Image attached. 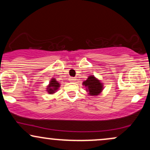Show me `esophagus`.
<instances>
[{
  "label": "esophagus",
  "instance_id": "1",
  "mask_svg": "<svg viewBox=\"0 0 150 150\" xmlns=\"http://www.w3.org/2000/svg\"><path fill=\"white\" fill-rule=\"evenodd\" d=\"M69 80L70 82H75V81L76 80V78H75V77H70Z\"/></svg>",
  "mask_w": 150,
  "mask_h": 150
}]
</instances>
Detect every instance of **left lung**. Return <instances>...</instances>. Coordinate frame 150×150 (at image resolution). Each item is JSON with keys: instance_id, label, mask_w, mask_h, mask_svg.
Listing matches in <instances>:
<instances>
[{"instance_id": "1", "label": "left lung", "mask_w": 150, "mask_h": 150, "mask_svg": "<svg viewBox=\"0 0 150 150\" xmlns=\"http://www.w3.org/2000/svg\"><path fill=\"white\" fill-rule=\"evenodd\" d=\"M82 85L86 87V91L90 96H98L104 89L102 82L93 75L87 77V80L84 81Z\"/></svg>"}]
</instances>
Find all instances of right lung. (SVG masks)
Wrapping results in <instances>:
<instances>
[{
    "label": "right lung",
    "mask_w": 150,
    "mask_h": 150,
    "mask_svg": "<svg viewBox=\"0 0 150 150\" xmlns=\"http://www.w3.org/2000/svg\"><path fill=\"white\" fill-rule=\"evenodd\" d=\"M60 85H60L59 82L56 80V79L53 77V78H51V81L49 82V85L47 86V88H46V91L49 94H54L59 88Z\"/></svg>",
    "instance_id": "1"
}]
</instances>
